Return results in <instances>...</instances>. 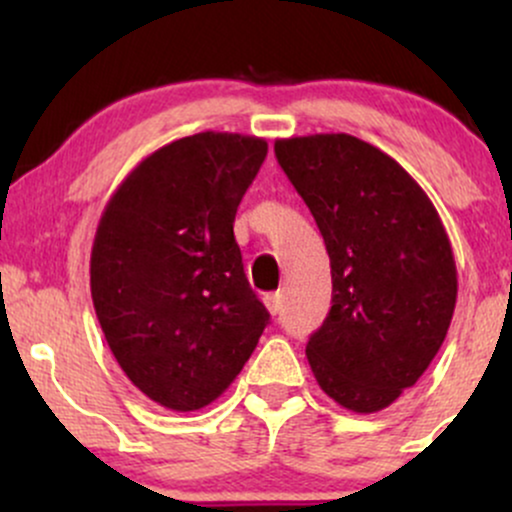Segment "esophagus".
<instances>
[{
    "label": "esophagus",
    "instance_id": "1",
    "mask_svg": "<svg viewBox=\"0 0 512 512\" xmlns=\"http://www.w3.org/2000/svg\"><path fill=\"white\" fill-rule=\"evenodd\" d=\"M264 305H267V310L272 315H276L281 310V293H267L264 296Z\"/></svg>",
    "mask_w": 512,
    "mask_h": 512
}]
</instances>
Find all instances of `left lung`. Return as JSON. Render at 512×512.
<instances>
[{"instance_id":"obj_1","label":"left lung","mask_w":512,"mask_h":512,"mask_svg":"<svg viewBox=\"0 0 512 512\" xmlns=\"http://www.w3.org/2000/svg\"><path fill=\"white\" fill-rule=\"evenodd\" d=\"M332 267V308L305 354L327 397L356 414L390 407L424 375L457 301L450 238L421 185L351 134L276 139Z\"/></svg>"}]
</instances>
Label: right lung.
<instances>
[{
    "label": "right lung",
    "mask_w": 512,
    "mask_h": 512,
    "mask_svg": "<svg viewBox=\"0 0 512 512\" xmlns=\"http://www.w3.org/2000/svg\"><path fill=\"white\" fill-rule=\"evenodd\" d=\"M267 142L199 132L139 163L105 204L91 298L137 390L195 411L236 380L269 322L250 289L233 221Z\"/></svg>",
    "instance_id": "add662e5"
}]
</instances>
